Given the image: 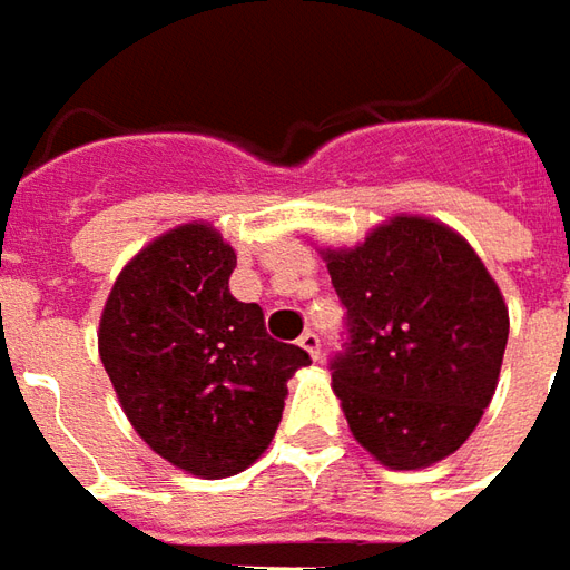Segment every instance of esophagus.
<instances>
[{"label": "esophagus", "instance_id": "obj_1", "mask_svg": "<svg viewBox=\"0 0 570 570\" xmlns=\"http://www.w3.org/2000/svg\"><path fill=\"white\" fill-rule=\"evenodd\" d=\"M297 345L304 347V351H307V354H311L313 361H316V357H320V354H323V342H320V335H316V332H304V335H301V338H297Z\"/></svg>", "mask_w": 570, "mask_h": 570}]
</instances>
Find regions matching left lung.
<instances>
[{
	"mask_svg": "<svg viewBox=\"0 0 570 570\" xmlns=\"http://www.w3.org/2000/svg\"><path fill=\"white\" fill-rule=\"evenodd\" d=\"M347 311L332 389L354 439L392 471L458 452L490 407L508 307L449 225L395 216L347 250H323Z\"/></svg>",
	"mask_w": 570,
	"mask_h": 570,
	"instance_id": "obj_1",
	"label": "left lung"
}]
</instances>
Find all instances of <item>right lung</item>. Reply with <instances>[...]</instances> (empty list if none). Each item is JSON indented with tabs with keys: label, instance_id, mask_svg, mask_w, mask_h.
<instances>
[{
	"label": "right lung",
	"instance_id": "right-lung-1",
	"mask_svg": "<svg viewBox=\"0 0 570 570\" xmlns=\"http://www.w3.org/2000/svg\"><path fill=\"white\" fill-rule=\"evenodd\" d=\"M238 257L206 223L147 244L99 320V357L137 436L181 471L219 480L273 442L288 380L311 364L228 292Z\"/></svg>",
	"mask_w": 570,
	"mask_h": 570
}]
</instances>
